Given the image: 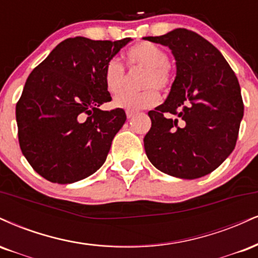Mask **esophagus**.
Wrapping results in <instances>:
<instances>
[{
	"mask_svg": "<svg viewBox=\"0 0 258 258\" xmlns=\"http://www.w3.org/2000/svg\"><path fill=\"white\" fill-rule=\"evenodd\" d=\"M125 113H126V117H128V118H132V117L134 116V114L136 113V112H135V111H130V110H126Z\"/></svg>",
	"mask_w": 258,
	"mask_h": 258,
	"instance_id": "34e87169",
	"label": "esophagus"
}]
</instances>
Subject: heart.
Segmentation results:
<instances>
[{"instance_id": "heart-1", "label": "heart", "mask_w": 258, "mask_h": 258, "mask_svg": "<svg viewBox=\"0 0 258 258\" xmlns=\"http://www.w3.org/2000/svg\"><path fill=\"white\" fill-rule=\"evenodd\" d=\"M125 56L130 68L145 69L140 86L146 89L139 93H120L113 99L112 104L118 108L130 111L154 107L160 99L155 88L165 92L171 87L174 80L168 51L152 42H140L130 47ZM102 77L106 89L111 94H117L123 88L125 70L120 61L112 57L106 62Z\"/></svg>"}]
</instances>
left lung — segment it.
<instances>
[{
    "label": "left lung",
    "instance_id": "1",
    "mask_svg": "<svg viewBox=\"0 0 258 258\" xmlns=\"http://www.w3.org/2000/svg\"><path fill=\"white\" fill-rule=\"evenodd\" d=\"M145 39L169 47L176 60L168 99L148 112L152 125L144 139L147 158L175 177L210 174L237 144L244 116L237 76L215 45L190 30ZM165 113L174 117L166 118Z\"/></svg>",
    "mask_w": 258,
    "mask_h": 258
}]
</instances>
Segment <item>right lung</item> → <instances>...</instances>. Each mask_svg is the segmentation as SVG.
<instances>
[{
	"label": "right lung",
	"instance_id": "right-lung-1",
	"mask_svg": "<svg viewBox=\"0 0 258 258\" xmlns=\"http://www.w3.org/2000/svg\"><path fill=\"white\" fill-rule=\"evenodd\" d=\"M132 38H68L32 70L15 107L20 150L33 170L54 183H72L105 163L126 119L111 101L102 72Z\"/></svg>",
	"mask_w": 258,
	"mask_h": 258
}]
</instances>
